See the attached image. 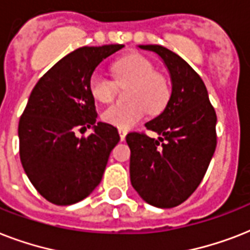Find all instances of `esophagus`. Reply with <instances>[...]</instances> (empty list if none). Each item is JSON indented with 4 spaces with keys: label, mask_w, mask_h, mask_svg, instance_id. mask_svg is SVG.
Wrapping results in <instances>:
<instances>
[{
    "label": "esophagus",
    "mask_w": 250,
    "mask_h": 250,
    "mask_svg": "<svg viewBox=\"0 0 250 250\" xmlns=\"http://www.w3.org/2000/svg\"><path fill=\"white\" fill-rule=\"evenodd\" d=\"M118 132H119V136H121V140H125V135H127V129L125 128H118Z\"/></svg>",
    "instance_id": "esophagus-1"
}]
</instances>
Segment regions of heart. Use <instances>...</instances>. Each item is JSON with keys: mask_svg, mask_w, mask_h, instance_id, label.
Returning a JSON list of instances; mask_svg holds the SVG:
<instances>
[{"mask_svg": "<svg viewBox=\"0 0 250 250\" xmlns=\"http://www.w3.org/2000/svg\"><path fill=\"white\" fill-rule=\"evenodd\" d=\"M114 80L102 72H94L88 82V89L94 100L109 102L117 96L118 85H127V102H115L102 110V121L119 128H129L144 118L148 111L160 114L168 102L170 84L156 71L152 61L140 54H131L114 62Z\"/></svg>", "mask_w": 250, "mask_h": 250, "instance_id": "heart-1", "label": "heart"}]
</instances>
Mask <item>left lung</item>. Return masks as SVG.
Instances as JSON below:
<instances>
[{
	"label": "left lung",
	"instance_id": "8db88e82",
	"mask_svg": "<svg viewBox=\"0 0 250 250\" xmlns=\"http://www.w3.org/2000/svg\"><path fill=\"white\" fill-rule=\"evenodd\" d=\"M157 53L172 82L170 100L162 113L145 123L160 135L125 136L131 149V184L143 200L157 208H175L197 189L217 146V114L197 72L161 45H140Z\"/></svg>",
	"mask_w": 250,
	"mask_h": 250
}]
</instances>
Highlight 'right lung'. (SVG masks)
Wrapping results in <instances>:
<instances>
[{
  "label": "right lung",
  "mask_w": 250,
  "mask_h": 250,
  "mask_svg": "<svg viewBox=\"0 0 250 250\" xmlns=\"http://www.w3.org/2000/svg\"><path fill=\"white\" fill-rule=\"evenodd\" d=\"M123 46L76 49L45 72L31 92L18 127L19 154L33 187L54 205H72L89 196L119 141L114 125L96 123L88 82L98 64ZM90 126V135L77 136Z\"/></svg>",
  "instance_id": "1"
}]
</instances>
